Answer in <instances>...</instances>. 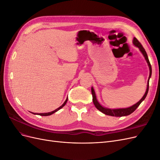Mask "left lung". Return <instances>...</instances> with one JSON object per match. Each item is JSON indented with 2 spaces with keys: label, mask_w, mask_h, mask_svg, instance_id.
Returning <instances> with one entry per match:
<instances>
[{
  "label": "left lung",
  "mask_w": 160,
  "mask_h": 160,
  "mask_svg": "<svg viewBox=\"0 0 160 160\" xmlns=\"http://www.w3.org/2000/svg\"><path fill=\"white\" fill-rule=\"evenodd\" d=\"M133 44L135 47H137L139 48V51L142 52L143 57H145V59L146 60V61L148 62V65L149 66V79H148V85H147L146 91V93H145L144 95L143 96V98L141 99H140L137 103H135V105L131 106V107H129V108H122V109H108V108L103 107V106L98 102V99H97V98H96L95 91L93 88V87H92V88H91V93H92V96H93V103L95 106V108L98 109V110H99L101 112H102V113H103L104 114L107 115L115 116V117H122V116H126V115H130L131 113H132L133 111L138 108V106L140 104H141V103L145 99V98H146V96L148 95V90H149V81L150 77H151V76H152V66H151V64H150V62H149L146 51H145L144 48L143 47V46L142 45L141 43L139 42V41L135 37L133 38Z\"/></svg>",
  "instance_id": "8db88e82"
}]
</instances>
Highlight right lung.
<instances>
[{"instance_id": "obj_1", "label": "right lung", "mask_w": 160, "mask_h": 160, "mask_svg": "<svg viewBox=\"0 0 160 160\" xmlns=\"http://www.w3.org/2000/svg\"><path fill=\"white\" fill-rule=\"evenodd\" d=\"M67 100H68V98H67L66 99V100H65V101L64 102V103L62 104L61 106H60V107L59 108H57V109H56L55 110H54V111H51V112H49V113H32V114H35V115H41V116H48V115H52V114H53L54 113H55V112H57V111H59V109H61L62 108H63L64 106L65 105V104H66V103H67Z\"/></svg>"}]
</instances>
